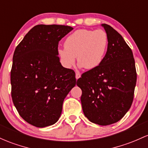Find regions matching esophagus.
Listing matches in <instances>:
<instances>
[{
    "mask_svg": "<svg viewBox=\"0 0 148 148\" xmlns=\"http://www.w3.org/2000/svg\"><path fill=\"white\" fill-rule=\"evenodd\" d=\"M81 77V74L79 72H77L76 73V79H78Z\"/></svg>",
    "mask_w": 148,
    "mask_h": 148,
    "instance_id": "esophagus-1",
    "label": "esophagus"
}]
</instances>
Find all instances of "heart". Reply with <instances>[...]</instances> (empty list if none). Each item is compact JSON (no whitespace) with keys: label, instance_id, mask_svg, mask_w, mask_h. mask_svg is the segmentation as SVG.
I'll use <instances>...</instances> for the list:
<instances>
[{"label":"heart","instance_id":"1","mask_svg":"<svg viewBox=\"0 0 148 148\" xmlns=\"http://www.w3.org/2000/svg\"><path fill=\"white\" fill-rule=\"evenodd\" d=\"M64 48L58 50L62 62L66 68L74 64L76 57L79 67L94 69L103 62L108 49V34L103 29H78L68 36Z\"/></svg>","mask_w":148,"mask_h":148}]
</instances>
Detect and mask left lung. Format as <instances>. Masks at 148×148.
<instances>
[{
    "instance_id": "8db88e82",
    "label": "left lung",
    "mask_w": 148,
    "mask_h": 148,
    "mask_svg": "<svg viewBox=\"0 0 148 148\" xmlns=\"http://www.w3.org/2000/svg\"><path fill=\"white\" fill-rule=\"evenodd\" d=\"M109 38L108 49L98 67L77 80L82 89L83 112L91 122L107 126L119 121L134 100L137 74L132 50L111 26L102 24Z\"/></svg>"
}]
</instances>
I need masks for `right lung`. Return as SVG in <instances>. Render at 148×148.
Listing matches in <instances>:
<instances>
[{"instance_id": "right-lung-1", "label": "right lung", "mask_w": 148, "mask_h": 148, "mask_svg": "<svg viewBox=\"0 0 148 148\" xmlns=\"http://www.w3.org/2000/svg\"><path fill=\"white\" fill-rule=\"evenodd\" d=\"M72 27L35 26L16 47L10 72L11 95L27 123L43 128L59 119L64 98L76 85L75 72L62 66L59 41Z\"/></svg>"}]
</instances>
